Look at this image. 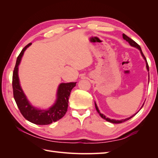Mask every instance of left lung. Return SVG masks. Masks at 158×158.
Segmentation results:
<instances>
[{
	"mask_svg": "<svg viewBox=\"0 0 158 158\" xmlns=\"http://www.w3.org/2000/svg\"><path fill=\"white\" fill-rule=\"evenodd\" d=\"M122 37H123V38H124V39L126 41L128 42V43L130 44V45H131V46H132V47H135V48H138V49L140 51V52H141V55H142V57H143V59H145V63H146V68H147V69H148V71L149 72V65H148V61H147V59H146V58H145V55H143V52H142V51H141V47H140L139 45L136 43V42H135L134 40H132L131 38H129L128 36H127L126 34H122ZM94 105H95V108H96V110H97V112H98V114H99L101 115V117L102 118H103L104 120H106V121L110 122H111V123H113V124H120V123H122V122H125V121H127V120H130V119H131V118H132L133 116H135V115L136 114H137V112H136V114H133V115H132V116H131V117L127 118H126V119H122V120H114V119H110V118H106V115L101 113L99 110V108H98V107H97V104H96L95 102H94ZM143 105H144V103H143ZM143 105L142 106L141 108L143 107ZM141 109H140V110H141Z\"/></svg>",
	"mask_w": 158,
	"mask_h": 158,
	"instance_id": "8db88e82",
	"label": "left lung"
}]
</instances>
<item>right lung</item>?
<instances>
[{"label":"right lung","mask_w":158,"mask_h":158,"mask_svg":"<svg viewBox=\"0 0 158 158\" xmlns=\"http://www.w3.org/2000/svg\"><path fill=\"white\" fill-rule=\"evenodd\" d=\"M31 44V43H29L26 45L17 58L16 64L13 73V97L21 114L27 120L35 124L47 125L51 124L52 122H57L64 116L68 110L70 93L76 86V82L61 83L58 86L57 99L55 103L47 110H41L31 106L20 85L18 76V67L21 60L24 52Z\"/></svg>","instance_id":"add662e5"}]
</instances>
